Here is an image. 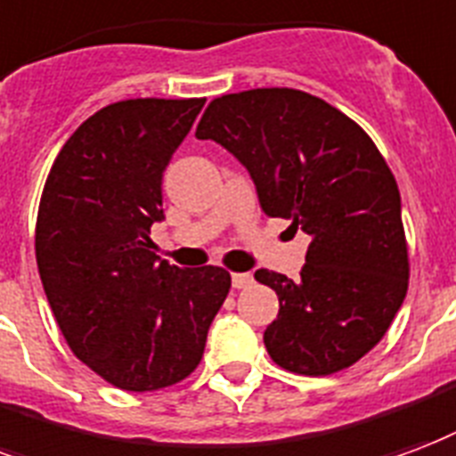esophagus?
I'll list each match as a JSON object with an SVG mask.
<instances>
[{"label": "esophagus", "mask_w": 456, "mask_h": 456, "mask_svg": "<svg viewBox=\"0 0 456 456\" xmlns=\"http://www.w3.org/2000/svg\"><path fill=\"white\" fill-rule=\"evenodd\" d=\"M251 282H254V275H251V273H234V275H232V285L237 289L248 288Z\"/></svg>", "instance_id": "esophagus-1"}]
</instances>
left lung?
<instances>
[{
	"mask_svg": "<svg viewBox=\"0 0 456 456\" xmlns=\"http://www.w3.org/2000/svg\"><path fill=\"white\" fill-rule=\"evenodd\" d=\"M195 137L244 164L268 217L312 237L297 282L256 271L280 299L263 333L273 362L306 377L355 365L384 338L408 289L399 185L370 134L312 94L251 89L212 101Z\"/></svg>",
	"mask_w": 456,
	"mask_h": 456,
	"instance_id": "8db88e82",
	"label": "left lung"
}]
</instances>
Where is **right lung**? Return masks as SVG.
<instances>
[{
  "mask_svg": "<svg viewBox=\"0 0 456 456\" xmlns=\"http://www.w3.org/2000/svg\"><path fill=\"white\" fill-rule=\"evenodd\" d=\"M205 99H130L84 120L40 198L36 261L50 309L84 365L125 391L181 382L227 299L224 268L151 251L161 176Z\"/></svg>",
  "mask_w": 456,
  "mask_h": 456,
  "instance_id": "1",
  "label": "right lung"
}]
</instances>
